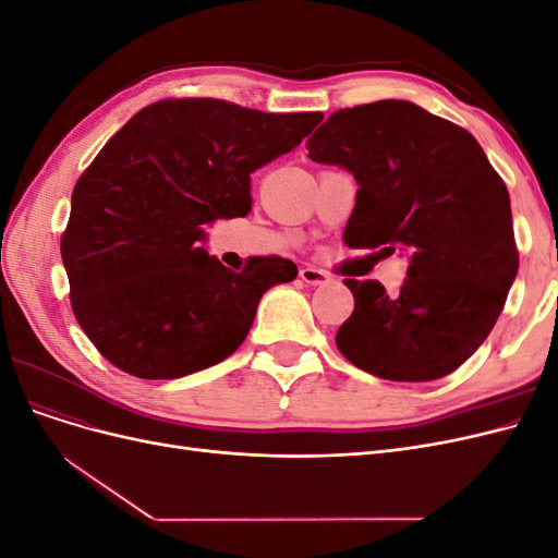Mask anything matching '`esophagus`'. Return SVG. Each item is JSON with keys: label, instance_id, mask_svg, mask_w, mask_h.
<instances>
[{"label": "esophagus", "instance_id": "1", "mask_svg": "<svg viewBox=\"0 0 558 558\" xmlns=\"http://www.w3.org/2000/svg\"><path fill=\"white\" fill-rule=\"evenodd\" d=\"M300 279L310 286H326L330 281L328 272H324V269H318V267H302Z\"/></svg>", "mask_w": 558, "mask_h": 558}]
</instances>
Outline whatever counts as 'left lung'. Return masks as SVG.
Returning <instances> with one entry per match:
<instances>
[{"label": "left lung", "instance_id": "obj_1", "mask_svg": "<svg viewBox=\"0 0 558 558\" xmlns=\"http://www.w3.org/2000/svg\"><path fill=\"white\" fill-rule=\"evenodd\" d=\"M310 158L359 183L351 248L402 251L398 295L347 279L356 300L335 344L363 373L433 381L496 326L519 269L510 195L472 134L408 99L340 109L307 140Z\"/></svg>", "mask_w": 558, "mask_h": 558}]
</instances>
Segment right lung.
<instances>
[{
    "label": "right lung",
    "instance_id": "add662e5",
    "mask_svg": "<svg viewBox=\"0 0 558 558\" xmlns=\"http://www.w3.org/2000/svg\"><path fill=\"white\" fill-rule=\"evenodd\" d=\"M324 113H263L223 99H165L118 130L76 181L60 251L83 332L118 369L179 379L246 340L267 289L295 263L232 272L205 228L251 211V172L293 150Z\"/></svg>",
    "mask_w": 558,
    "mask_h": 558
}]
</instances>
